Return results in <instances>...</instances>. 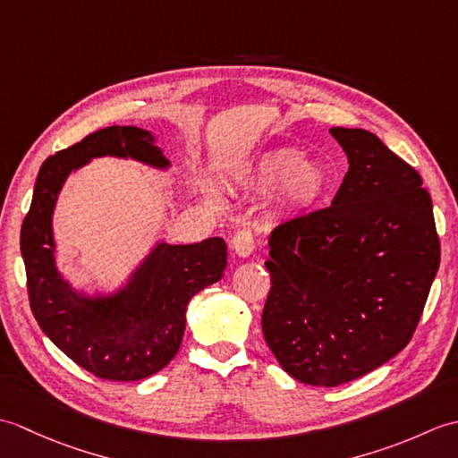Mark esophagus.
<instances>
[{"label": "esophagus", "mask_w": 458, "mask_h": 458, "mask_svg": "<svg viewBox=\"0 0 458 458\" xmlns=\"http://www.w3.org/2000/svg\"><path fill=\"white\" fill-rule=\"evenodd\" d=\"M232 248H234V251L238 256H250L251 251H254V234H251L250 228H240L234 238H232Z\"/></svg>", "instance_id": "obj_1"}]
</instances>
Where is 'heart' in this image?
Instances as JSON below:
<instances>
[{
	"instance_id": "b5f03b06",
	"label": "heart",
	"mask_w": 458,
	"mask_h": 458,
	"mask_svg": "<svg viewBox=\"0 0 458 458\" xmlns=\"http://www.w3.org/2000/svg\"><path fill=\"white\" fill-rule=\"evenodd\" d=\"M246 182L256 192L276 191L284 210H307L323 197L328 173L318 161L299 159L293 149H271L258 155L246 167Z\"/></svg>"
}]
</instances>
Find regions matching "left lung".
<instances>
[{
	"label": "left lung",
	"instance_id": "8db88e82",
	"mask_svg": "<svg viewBox=\"0 0 458 458\" xmlns=\"http://www.w3.org/2000/svg\"><path fill=\"white\" fill-rule=\"evenodd\" d=\"M348 173L333 204L277 224L261 330L303 384L335 387L410 344L441 261L421 174L374 133L333 128Z\"/></svg>",
	"mask_w": 458,
	"mask_h": 458
}]
</instances>
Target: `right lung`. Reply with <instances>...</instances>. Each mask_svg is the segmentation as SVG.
Segmentation results:
<instances>
[{
	"mask_svg": "<svg viewBox=\"0 0 458 458\" xmlns=\"http://www.w3.org/2000/svg\"><path fill=\"white\" fill-rule=\"evenodd\" d=\"M102 155L169 165L153 145V135L133 125H112L86 135L41 165L19 244L29 305L43 333L94 376L135 382L159 372L177 354L189 301L222 277L228 251L222 238L191 246L161 244L118 297L76 299L53 264L51 214L66 174Z\"/></svg>",
	"mask_w": 458,
	"mask_h": 458,
	"instance_id": "1",
	"label": "right lung"
}]
</instances>
